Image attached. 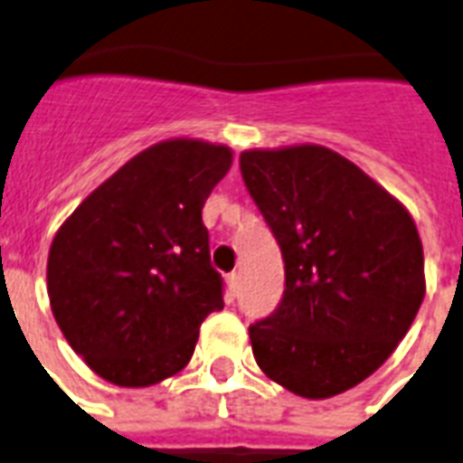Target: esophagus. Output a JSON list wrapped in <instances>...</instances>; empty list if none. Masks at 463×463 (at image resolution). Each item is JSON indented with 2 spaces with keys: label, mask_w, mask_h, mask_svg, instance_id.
<instances>
[{
  "label": "esophagus",
  "mask_w": 463,
  "mask_h": 463,
  "mask_svg": "<svg viewBox=\"0 0 463 463\" xmlns=\"http://www.w3.org/2000/svg\"><path fill=\"white\" fill-rule=\"evenodd\" d=\"M227 294L229 301H234V296L239 294V275H236V272L227 275Z\"/></svg>",
  "instance_id": "1"
}]
</instances>
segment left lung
<instances>
[{
	"instance_id": "left-lung-1",
	"label": "left lung",
	"mask_w": 463,
	"mask_h": 463,
	"mask_svg": "<svg viewBox=\"0 0 463 463\" xmlns=\"http://www.w3.org/2000/svg\"><path fill=\"white\" fill-rule=\"evenodd\" d=\"M241 174L287 275L282 303L250 325L255 361L298 397H336L392 356L423 303L416 222L364 169L316 143L243 150Z\"/></svg>"
}]
</instances>
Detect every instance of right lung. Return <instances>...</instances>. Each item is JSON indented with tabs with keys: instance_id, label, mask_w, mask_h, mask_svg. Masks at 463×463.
Instances as JSON below:
<instances>
[{
	"instance_id": "1",
	"label": "right lung",
	"mask_w": 463,
	"mask_h": 463,
	"mask_svg": "<svg viewBox=\"0 0 463 463\" xmlns=\"http://www.w3.org/2000/svg\"><path fill=\"white\" fill-rule=\"evenodd\" d=\"M232 147L169 138L102 181L54 234L52 316L90 371L150 387L186 368L198 330L224 308L203 205Z\"/></svg>"
}]
</instances>
